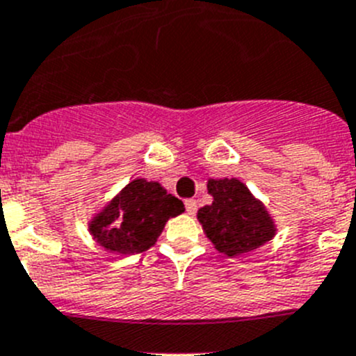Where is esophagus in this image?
<instances>
[{
  "label": "esophagus",
  "instance_id": "esophagus-1",
  "mask_svg": "<svg viewBox=\"0 0 356 356\" xmlns=\"http://www.w3.org/2000/svg\"><path fill=\"white\" fill-rule=\"evenodd\" d=\"M185 209H186V213L188 214H195L197 213V200L195 199H186L185 200Z\"/></svg>",
  "mask_w": 356,
  "mask_h": 356
}]
</instances>
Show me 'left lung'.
Returning <instances> with one entry per match:
<instances>
[{"label":"left lung","instance_id":"obj_1","mask_svg":"<svg viewBox=\"0 0 356 356\" xmlns=\"http://www.w3.org/2000/svg\"><path fill=\"white\" fill-rule=\"evenodd\" d=\"M207 192L213 195V204L200 207L197 218L218 251L238 256L272 241V216L244 183L237 178L209 179Z\"/></svg>","mask_w":356,"mask_h":356}]
</instances>
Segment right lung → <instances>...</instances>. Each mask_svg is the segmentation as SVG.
I'll list each match as a JSON object with an SVG mask.
<instances>
[{
  "mask_svg": "<svg viewBox=\"0 0 356 356\" xmlns=\"http://www.w3.org/2000/svg\"><path fill=\"white\" fill-rule=\"evenodd\" d=\"M185 211L157 181L138 178L124 186L90 223L95 241L115 254L143 252L156 244L170 218Z\"/></svg>",
  "mask_w": 356,
  "mask_h": 356,
  "instance_id": "add662e5",
  "label": "right lung"
}]
</instances>
